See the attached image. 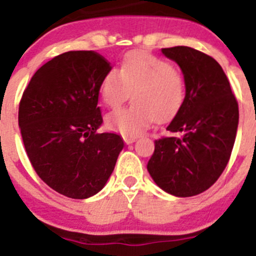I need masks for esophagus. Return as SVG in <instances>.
Masks as SVG:
<instances>
[{
  "instance_id": "esophagus-1",
  "label": "esophagus",
  "mask_w": 256,
  "mask_h": 256,
  "mask_svg": "<svg viewBox=\"0 0 256 256\" xmlns=\"http://www.w3.org/2000/svg\"><path fill=\"white\" fill-rule=\"evenodd\" d=\"M135 140H136V138L135 136H124V142H125L126 144H132Z\"/></svg>"
}]
</instances>
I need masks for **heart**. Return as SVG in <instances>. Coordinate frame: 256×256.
<instances>
[{
  "label": "heart",
  "mask_w": 256,
  "mask_h": 256,
  "mask_svg": "<svg viewBox=\"0 0 256 256\" xmlns=\"http://www.w3.org/2000/svg\"><path fill=\"white\" fill-rule=\"evenodd\" d=\"M132 93L128 108L111 112L106 124L124 136H136L153 121H170L182 108L186 82L178 68L146 52L126 54L120 70L108 71L102 80L100 94L108 107L125 103Z\"/></svg>",
  "instance_id": "b5f03b06"
}]
</instances>
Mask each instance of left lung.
Instances as JSON below:
<instances>
[{
    "label": "left lung",
    "instance_id": "8db88e82",
    "mask_svg": "<svg viewBox=\"0 0 256 256\" xmlns=\"http://www.w3.org/2000/svg\"><path fill=\"white\" fill-rule=\"evenodd\" d=\"M177 62L186 82L182 108L167 126L181 136L154 142L148 171L168 194L188 198L213 185L228 163L238 125V104L224 71L194 48H162Z\"/></svg>",
    "mask_w": 256,
    "mask_h": 256
}]
</instances>
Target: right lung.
<instances>
[{"label": "right lung", "instance_id": "obj_1", "mask_svg": "<svg viewBox=\"0 0 256 256\" xmlns=\"http://www.w3.org/2000/svg\"><path fill=\"white\" fill-rule=\"evenodd\" d=\"M110 62L94 50H70L33 75L19 104V128L28 158L60 194L86 199L103 188L124 148L122 138L98 134V107Z\"/></svg>", "mask_w": 256, "mask_h": 256}]
</instances>
